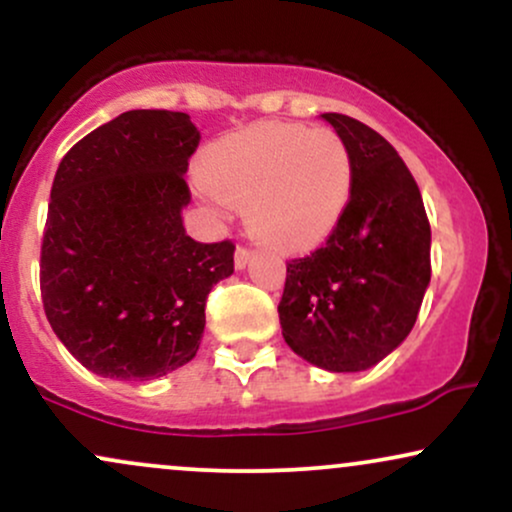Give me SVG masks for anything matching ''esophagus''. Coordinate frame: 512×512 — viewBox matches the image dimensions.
I'll return each mask as SVG.
<instances>
[{
  "label": "esophagus",
  "mask_w": 512,
  "mask_h": 512,
  "mask_svg": "<svg viewBox=\"0 0 512 512\" xmlns=\"http://www.w3.org/2000/svg\"><path fill=\"white\" fill-rule=\"evenodd\" d=\"M250 260H252V248H248V245H238V250H236V267L243 269Z\"/></svg>",
  "instance_id": "esophagus-1"
}]
</instances>
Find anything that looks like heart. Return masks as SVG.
<instances>
[{
	"instance_id": "obj_1",
	"label": "heart",
	"mask_w": 512,
	"mask_h": 512,
	"mask_svg": "<svg viewBox=\"0 0 512 512\" xmlns=\"http://www.w3.org/2000/svg\"><path fill=\"white\" fill-rule=\"evenodd\" d=\"M354 166L327 127L262 122L214 146L204 185L245 207L250 231L276 248H305L332 233L351 197Z\"/></svg>"
}]
</instances>
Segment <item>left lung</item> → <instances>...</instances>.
Masks as SVG:
<instances>
[{
	"label": "left lung",
	"mask_w": 512,
	"mask_h": 512,
	"mask_svg": "<svg viewBox=\"0 0 512 512\" xmlns=\"http://www.w3.org/2000/svg\"><path fill=\"white\" fill-rule=\"evenodd\" d=\"M354 166L351 197L325 245L286 262V344L315 366L356 373L407 339L431 281V223L395 146L349 115H322Z\"/></svg>",
	"instance_id": "8db88e82"
}]
</instances>
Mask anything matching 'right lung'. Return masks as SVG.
I'll return each instance as SVG.
<instances>
[{"label": "right lung", "mask_w": 512, "mask_h": 512, "mask_svg": "<svg viewBox=\"0 0 512 512\" xmlns=\"http://www.w3.org/2000/svg\"><path fill=\"white\" fill-rule=\"evenodd\" d=\"M199 139L190 115L127 110L57 168L40 296L69 354L103 378L151 380L192 361L209 291L233 274V240L197 243L182 226Z\"/></svg>", "instance_id": "add662e5"}]
</instances>
